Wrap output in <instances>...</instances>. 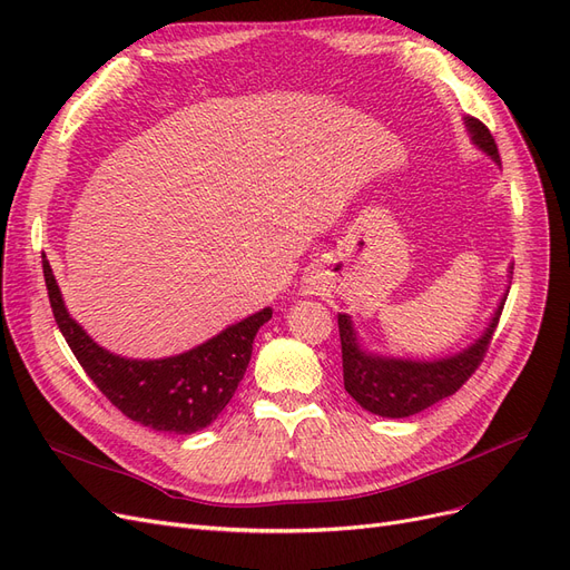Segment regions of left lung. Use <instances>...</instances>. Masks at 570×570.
Wrapping results in <instances>:
<instances>
[{
	"label": "left lung",
	"instance_id": "left-lung-1",
	"mask_svg": "<svg viewBox=\"0 0 570 570\" xmlns=\"http://www.w3.org/2000/svg\"><path fill=\"white\" fill-rule=\"evenodd\" d=\"M463 126L469 130L471 142L480 151H485L497 166H502L492 132L473 116H463ZM507 292L504 297L499 299L482 335L475 337L469 347H463L461 352L440 358H404L368 352L358 340L352 316L337 314L344 390L352 394V400L356 404L383 419H406L446 400V396L454 394L480 366L482 356H485L490 347L499 316H502Z\"/></svg>",
	"mask_w": 570,
	"mask_h": 570
}]
</instances>
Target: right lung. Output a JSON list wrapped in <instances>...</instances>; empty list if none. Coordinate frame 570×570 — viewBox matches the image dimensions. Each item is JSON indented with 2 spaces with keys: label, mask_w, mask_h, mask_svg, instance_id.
<instances>
[{
  "label": "right lung",
  "mask_w": 570,
  "mask_h": 570,
  "mask_svg": "<svg viewBox=\"0 0 570 570\" xmlns=\"http://www.w3.org/2000/svg\"><path fill=\"white\" fill-rule=\"evenodd\" d=\"M42 271L55 321L78 364L118 411L159 433L193 435L218 419L245 377L258 327L273 316L266 306L183 354L128 358L101 347L68 314L47 256Z\"/></svg>",
  "instance_id": "1"
}]
</instances>
